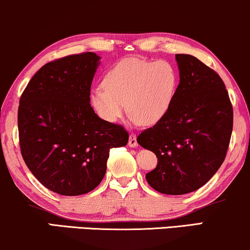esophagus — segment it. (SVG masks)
<instances>
[{"instance_id":"obj_1","label":"esophagus","mask_w":250,"mask_h":250,"mask_svg":"<svg viewBox=\"0 0 250 250\" xmlns=\"http://www.w3.org/2000/svg\"><path fill=\"white\" fill-rule=\"evenodd\" d=\"M128 146H131V148H135V146H138V141H136V135L134 133H131V135H129Z\"/></svg>"}]
</instances>
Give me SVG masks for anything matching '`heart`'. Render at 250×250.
I'll list each match as a JSON object with an SVG mask.
<instances>
[{
  "label": "heart",
  "mask_w": 250,
  "mask_h": 250,
  "mask_svg": "<svg viewBox=\"0 0 250 250\" xmlns=\"http://www.w3.org/2000/svg\"><path fill=\"white\" fill-rule=\"evenodd\" d=\"M176 85V70L168 61L129 58L109 71L104 86L91 91V104L108 123H116L128 109L133 124L153 125L168 112Z\"/></svg>",
  "instance_id": "heart-1"
}]
</instances>
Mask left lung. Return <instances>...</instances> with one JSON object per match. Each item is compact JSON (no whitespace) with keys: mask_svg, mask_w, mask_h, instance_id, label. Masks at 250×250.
Returning a JSON list of instances; mask_svg holds the SVG:
<instances>
[{"mask_svg":"<svg viewBox=\"0 0 250 250\" xmlns=\"http://www.w3.org/2000/svg\"><path fill=\"white\" fill-rule=\"evenodd\" d=\"M180 84L162 121L136 141L158 158L146 179L156 191L186 194L209 181L224 162L233 109L222 78L196 57L175 54Z\"/></svg>","mask_w":250,"mask_h":250,"instance_id":"1","label":"left lung"}]
</instances>
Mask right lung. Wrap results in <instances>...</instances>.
Wrapping results in <instances>:
<instances>
[{
	"label": "right lung",
	"mask_w": 250,
	"mask_h": 250,
	"mask_svg": "<svg viewBox=\"0 0 250 250\" xmlns=\"http://www.w3.org/2000/svg\"><path fill=\"white\" fill-rule=\"evenodd\" d=\"M99 60L85 52L47 62L19 101L22 158L44 187L62 196L95 189L107 170L110 149L128 142L122 125L101 119L90 104Z\"/></svg>",
	"instance_id": "1"
}]
</instances>
